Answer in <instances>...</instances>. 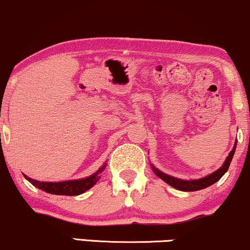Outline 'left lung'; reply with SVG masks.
Masks as SVG:
<instances>
[{"label": "left lung", "mask_w": 250, "mask_h": 250, "mask_svg": "<svg viewBox=\"0 0 250 250\" xmlns=\"http://www.w3.org/2000/svg\"><path fill=\"white\" fill-rule=\"evenodd\" d=\"M235 147H236V141L234 144V147H233V149L231 150V153L229 154L228 158H226L224 164H223V167L218 168L216 172L209 174V176H207L204 178H201V179L181 180V179H178V178L167 176V174L161 172V171L157 170V168L155 167L154 165H151V167H153V170H154L155 174H156L158 178H161L162 180H164L165 183L170 185V186H172L173 188L179 189V190H184V192H195V190H200V189L207 188V187L211 186L212 184L217 183V181H218L220 178L224 176L226 171L229 170V164H231V162H232L233 155H234V151H235Z\"/></svg>", "instance_id": "left-lung-1"}]
</instances>
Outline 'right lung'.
Wrapping results in <instances>:
<instances>
[{"mask_svg": "<svg viewBox=\"0 0 250 250\" xmlns=\"http://www.w3.org/2000/svg\"><path fill=\"white\" fill-rule=\"evenodd\" d=\"M105 165L100 168L99 171L93 176L85 179L80 180H70V181H62V183H43V181H38L34 179H31L27 176L24 177L27 179L33 186L38 187L39 189L44 190V192L49 194H55V195H66V196H74L79 195V194L85 193L86 190L92 188L94 185L96 184V181L99 180V174L104 170Z\"/></svg>", "mask_w": 250, "mask_h": 250, "instance_id": "add662e5", "label": "right lung"}]
</instances>
